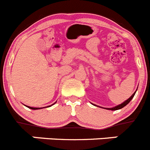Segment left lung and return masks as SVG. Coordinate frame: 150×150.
<instances>
[{
  "label": "left lung",
  "mask_w": 150,
  "mask_h": 150,
  "mask_svg": "<svg viewBox=\"0 0 150 150\" xmlns=\"http://www.w3.org/2000/svg\"><path fill=\"white\" fill-rule=\"evenodd\" d=\"M135 92H136V91H135ZM135 92H134V94H133L132 95L131 97H130L128 99V100H126V101H125L124 103H122V104H120V105H117V106L114 107V108H106V109H108V110H112V111H115V110H118V109H120V108H123V107H124V106H126V105H127V104H128L130 102V101H131V100H132V99L133 97H134V94H135Z\"/></svg>",
  "instance_id": "obj_1"
}]
</instances>
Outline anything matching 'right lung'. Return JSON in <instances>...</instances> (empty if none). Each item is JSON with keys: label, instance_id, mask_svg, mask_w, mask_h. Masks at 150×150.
<instances>
[{"label": "right lung", "instance_id": "add662e5", "mask_svg": "<svg viewBox=\"0 0 150 150\" xmlns=\"http://www.w3.org/2000/svg\"><path fill=\"white\" fill-rule=\"evenodd\" d=\"M29 108H30V109H33V110H35V109H39L40 108H33V107H30V106H27Z\"/></svg>", "mask_w": 150, "mask_h": 150}]
</instances>
